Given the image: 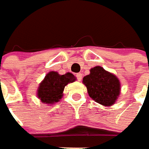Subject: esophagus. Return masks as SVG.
<instances>
[{"label": "esophagus", "mask_w": 149, "mask_h": 149, "mask_svg": "<svg viewBox=\"0 0 149 149\" xmlns=\"http://www.w3.org/2000/svg\"><path fill=\"white\" fill-rule=\"evenodd\" d=\"M77 77V79L79 80V81H81L82 80V78H83V74L82 73H79V74H76Z\"/></svg>", "instance_id": "obj_1"}]
</instances>
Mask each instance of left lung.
<instances>
[{"mask_svg": "<svg viewBox=\"0 0 149 149\" xmlns=\"http://www.w3.org/2000/svg\"><path fill=\"white\" fill-rule=\"evenodd\" d=\"M83 84L86 86L89 96L103 106H111L120 93V82L115 74L97 66L83 77Z\"/></svg>", "mask_w": 149, "mask_h": 149, "instance_id": "8db88e82", "label": "left lung"}]
</instances>
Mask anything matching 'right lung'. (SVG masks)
Instances as JSON below:
<instances>
[{"label":"right lung","instance_id":"1","mask_svg":"<svg viewBox=\"0 0 149 149\" xmlns=\"http://www.w3.org/2000/svg\"><path fill=\"white\" fill-rule=\"evenodd\" d=\"M75 80L76 78L71 73L60 75L58 72L50 71L39 84L37 93L38 97L43 103H57L62 99L65 86Z\"/></svg>","mask_w":149,"mask_h":149}]
</instances>
